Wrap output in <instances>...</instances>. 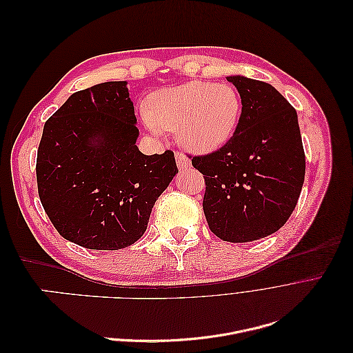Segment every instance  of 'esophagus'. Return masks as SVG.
I'll list each match as a JSON object with an SVG mask.
<instances>
[{"label":"esophagus","mask_w":353,"mask_h":353,"mask_svg":"<svg viewBox=\"0 0 353 353\" xmlns=\"http://www.w3.org/2000/svg\"><path fill=\"white\" fill-rule=\"evenodd\" d=\"M175 160H176V165H178L179 170H188L191 168V160L183 153L176 152L175 153Z\"/></svg>","instance_id":"esophagus-1"}]
</instances>
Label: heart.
I'll list each match as a JSON object with an SVG mask.
<instances>
[{
	"instance_id": "obj_1",
	"label": "heart",
	"mask_w": 353,
	"mask_h": 353,
	"mask_svg": "<svg viewBox=\"0 0 353 353\" xmlns=\"http://www.w3.org/2000/svg\"><path fill=\"white\" fill-rule=\"evenodd\" d=\"M241 100L228 83L191 81L154 92L147 119L160 131L176 132L178 141L194 153L222 147L239 125Z\"/></svg>"
}]
</instances>
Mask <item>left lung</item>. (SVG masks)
Wrapping results in <instances>:
<instances>
[{
    "label": "left lung",
    "instance_id": "left-lung-1",
    "mask_svg": "<svg viewBox=\"0 0 353 353\" xmlns=\"http://www.w3.org/2000/svg\"><path fill=\"white\" fill-rule=\"evenodd\" d=\"M227 81L241 99L239 125L221 148L191 163L205 175L210 231L223 241L245 243L271 236L290 218L305 179V152L297 113L272 85L244 77Z\"/></svg>",
    "mask_w": 353,
    "mask_h": 353
}]
</instances>
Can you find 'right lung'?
Instances as JSON below:
<instances>
[{
    "label": "right lung",
    "instance_id": "obj_1",
    "mask_svg": "<svg viewBox=\"0 0 353 353\" xmlns=\"http://www.w3.org/2000/svg\"><path fill=\"white\" fill-rule=\"evenodd\" d=\"M125 81L72 94L44 125L37 157L42 206L63 239L119 250L147 230L178 172L174 152L143 154Z\"/></svg>",
    "mask_w": 353,
    "mask_h": 353
}]
</instances>
